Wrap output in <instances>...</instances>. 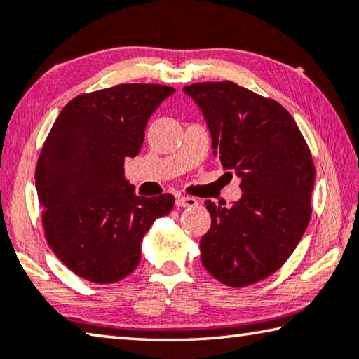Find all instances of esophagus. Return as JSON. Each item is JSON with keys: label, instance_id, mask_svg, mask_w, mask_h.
I'll return each mask as SVG.
<instances>
[{"label": "esophagus", "instance_id": "1", "mask_svg": "<svg viewBox=\"0 0 359 359\" xmlns=\"http://www.w3.org/2000/svg\"><path fill=\"white\" fill-rule=\"evenodd\" d=\"M175 204L180 208H195L198 206V200L193 196H179L177 200H175Z\"/></svg>", "mask_w": 359, "mask_h": 359}]
</instances>
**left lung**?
Masks as SVG:
<instances>
[{
    "mask_svg": "<svg viewBox=\"0 0 359 359\" xmlns=\"http://www.w3.org/2000/svg\"><path fill=\"white\" fill-rule=\"evenodd\" d=\"M184 93L200 107L214 156L235 172L238 201H206L212 219L201 238V262L226 286L270 276L289 259L311 215L315 166L287 110L231 81L196 83Z\"/></svg>",
    "mask_w": 359,
    "mask_h": 359,
    "instance_id": "1",
    "label": "left lung"
}]
</instances>
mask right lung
<instances>
[{
  "instance_id": "add662e5",
  "label": "right lung",
  "mask_w": 359,
  "mask_h": 359,
  "mask_svg": "<svg viewBox=\"0 0 359 359\" xmlns=\"http://www.w3.org/2000/svg\"><path fill=\"white\" fill-rule=\"evenodd\" d=\"M175 93L161 84H119L62 108L38 159L35 184L48 243L84 280L110 284L140 262L142 238L170 212L174 196L135 195L124 159L139 155L149 119Z\"/></svg>"
}]
</instances>
